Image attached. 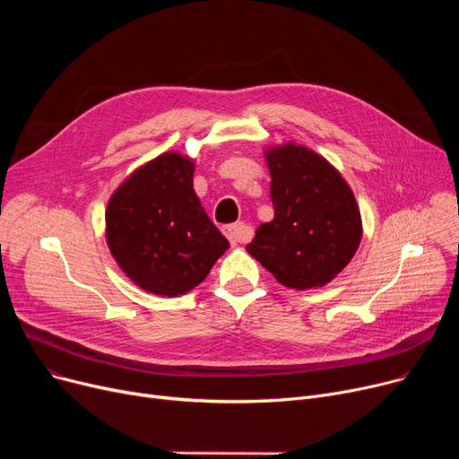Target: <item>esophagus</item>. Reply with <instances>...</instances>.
Instances as JSON below:
<instances>
[{
	"instance_id": "34e87169",
	"label": "esophagus",
	"mask_w": 459,
	"mask_h": 459,
	"mask_svg": "<svg viewBox=\"0 0 459 459\" xmlns=\"http://www.w3.org/2000/svg\"><path fill=\"white\" fill-rule=\"evenodd\" d=\"M223 234L230 239V244H246L251 238V230L244 223H232L223 227Z\"/></svg>"
}]
</instances>
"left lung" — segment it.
Instances as JSON below:
<instances>
[{"mask_svg": "<svg viewBox=\"0 0 459 459\" xmlns=\"http://www.w3.org/2000/svg\"><path fill=\"white\" fill-rule=\"evenodd\" d=\"M266 160L275 217L246 249L288 288L324 286L348 266L363 236L353 193L327 160L301 144L270 149Z\"/></svg>", "mask_w": 459, "mask_h": 459, "instance_id": "left-lung-1", "label": "left lung"}]
</instances>
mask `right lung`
Instances as JSON below:
<instances>
[{
	"label": "right lung",
	"instance_id": "right-lung-1",
	"mask_svg": "<svg viewBox=\"0 0 459 459\" xmlns=\"http://www.w3.org/2000/svg\"><path fill=\"white\" fill-rule=\"evenodd\" d=\"M195 165L165 152L126 178L106 210L108 246L143 290L173 298L206 279L227 249L193 191Z\"/></svg>",
	"mask_w": 459,
	"mask_h": 459
}]
</instances>
